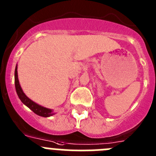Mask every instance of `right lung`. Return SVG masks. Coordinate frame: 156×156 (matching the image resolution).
Wrapping results in <instances>:
<instances>
[{
    "instance_id": "right-lung-1",
    "label": "right lung",
    "mask_w": 156,
    "mask_h": 156,
    "mask_svg": "<svg viewBox=\"0 0 156 156\" xmlns=\"http://www.w3.org/2000/svg\"><path fill=\"white\" fill-rule=\"evenodd\" d=\"M15 85H16V92H17V94L18 96H19V99L21 100V101L23 104L26 105L28 108H30L32 111L34 112V113L44 117H48L53 115V114H52V110L49 109V108H44V107H42V106L36 104L35 102H34L33 101L30 100L27 95L23 93L21 87H20V84H19V79H18L17 66L16 67V70H15Z\"/></svg>"
}]
</instances>
